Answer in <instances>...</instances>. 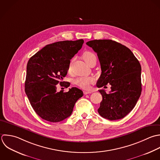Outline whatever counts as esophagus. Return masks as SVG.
<instances>
[{
    "label": "esophagus",
    "mask_w": 160,
    "mask_h": 160,
    "mask_svg": "<svg viewBox=\"0 0 160 160\" xmlns=\"http://www.w3.org/2000/svg\"><path fill=\"white\" fill-rule=\"evenodd\" d=\"M84 94L85 95H87V94H89V93H92V92H90V91H84Z\"/></svg>",
    "instance_id": "34e87169"
}]
</instances>
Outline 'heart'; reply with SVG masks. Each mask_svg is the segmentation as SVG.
Segmentation results:
<instances>
[{
  "label": "heart",
  "instance_id": "obj_1",
  "mask_svg": "<svg viewBox=\"0 0 160 160\" xmlns=\"http://www.w3.org/2000/svg\"><path fill=\"white\" fill-rule=\"evenodd\" d=\"M94 56H95V55L93 53L88 51L83 53V58L87 63H88ZM93 82L94 78L92 77H81L75 80V84L82 88L87 89L90 87V84L93 83Z\"/></svg>",
  "mask_w": 160,
  "mask_h": 160
}]
</instances>
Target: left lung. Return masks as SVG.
I'll return each instance as SVG.
<instances>
[{"mask_svg":"<svg viewBox=\"0 0 160 160\" xmlns=\"http://www.w3.org/2000/svg\"><path fill=\"white\" fill-rule=\"evenodd\" d=\"M97 53L102 70L97 86L111 85L107 93L99 90L103 99L98 112L110 120L124 118L135 107L142 93V67L133 52L112 40H93L86 43Z\"/></svg>","mask_w":160,"mask_h":160,"instance_id":"1","label":"left lung"}]
</instances>
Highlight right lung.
<instances>
[{
    "instance_id": "1",
    "label": "right lung",
    "mask_w": 160,
    "mask_h": 160,
    "mask_svg": "<svg viewBox=\"0 0 160 160\" xmlns=\"http://www.w3.org/2000/svg\"><path fill=\"white\" fill-rule=\"evenodd\" d=\"M84 41L65 40L47 45L28 60L27 65L25 92L34 111L42 119L59 122L70 117L83 92L72 87L67 92H57L69 69L70 60L80 50Z\"/></svg>"
}]
</instances>
